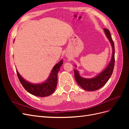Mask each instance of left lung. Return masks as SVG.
I'll list each match as a JSON object with an SVG mask.
<instances>
[{
  "instance_id": "8db88e82",
  "label": "left lung",
  "mask_w": 129,
  "mask_h": 129,
  "mask_svg": "<svg viewBox=\"0 0 129 129\" xmlns=\"http://www.w3.org/2000/svg\"><path fill=\"white\" fill-rule=\"evenodd\" d=\"M104 33L106 35L107 38L110 41L112 49V53L111 60L107 67L103 71L94 77L87 79L82 77L79 73V72L76 69H74V75H75V80L77 84L80 86L87 91H95L103 87L105 84L108 81L111 77L113 70H114L115 66V46L113 42L110 32L108 29L104 28ZM75 67L76 66L75 65Z\"/></svg>"
}]
</instances>
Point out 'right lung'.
<instances>
[{
    "mask_svg": "<svg viewBox=\"0 0 129 129\" xmlns=\"http://www.w3.org/2000/svg\"><path fill=\"white\" fill-rule=\"evenodd\" d=\"M63 62L61 60L54 66L48 79L41 83H32L25 80L19 73H17L21 84L27 92L36 96L46 97L49 96L54 92L57 83V74Z\"/></svg>",
    "mask_w": 129,
    "mask_h": 129,
    "instance_id": "1",
    "label": "right lung"
}]
</instances>
